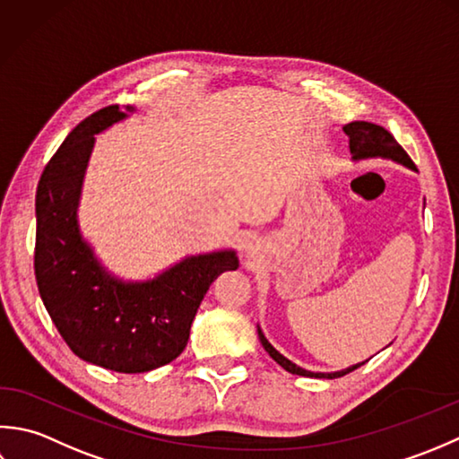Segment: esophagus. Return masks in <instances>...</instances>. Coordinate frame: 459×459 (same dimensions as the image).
I'll use <instances>...</instances> for the list:
<instances>
[{
    "label": "esophagus",
    "instance_id": "34e87169",
    "mask_svg": "<svg viewBox=\"0 0 459 459\" xmlns=\"http://www.w3.org/2000/svg\"><path fill=\"white\" fill-rule=\"evenodd\" d=\"M246 249H247V254H249V255H254V254H255V246H254V243H247Z\"/></svg>",
    "mask_w": 459,
    "mask_h": 459
}]
</instances>
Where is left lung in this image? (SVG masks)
<instances>
[{
  "label": "left lung",
  "instance_id": "left-lung-1",
  "mask_svg": "<svg viewBox=\"0 0 459 459\" xmlns=\"http://www.w3.org/2000/svg\"><path fill=\"white\" fill-rule=\"evenodd\" d=\"M344 134L349 136V148H351V154H352V160L359 162V160H368V158H385V160H392L400 166H406L410 170L418 172L416 164L410 160V156L404 152V148H402L394 136H392L388 130H385L378 125H372V123H364V120H357V123H349L342 126ZM257 334H259V341L264 344V349L269 352V357L273 359L279 367H283L287 372L291 374H299V377H308V378H339L344 377V374L352 372L354 368L362 367L364 362L359 364H352L349 368H342V370H336V372H311V370H305L299 367V364L291 362L289 359H285L281 352H279L273 344H271L264 331L259 329L257 325Z\"/></svg>",
  "mask_w": 459,
  "mask_h": 459
}]
</instances>
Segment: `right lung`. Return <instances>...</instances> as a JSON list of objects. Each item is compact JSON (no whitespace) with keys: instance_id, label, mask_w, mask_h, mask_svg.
<instances>
[{"instance_id":"1","label":"right lung","mask_w":459,"mask_h":459,"mask_svg":"<svg viewBox=\"0 0 459 459\" xmlns=\"http://www.w3.org/2000/svg\"><path fill=\"white\" fill-rule=\"evenodd\" d=\"M136 108L112 105L74 126L45 166L35 195V279L63 341L79 359L136 374L172 362L188 344L204 295L233 249L188 255L144 281H126L100 264L79 228V202L95 134Z\"/></svg>"}]
</instances>
